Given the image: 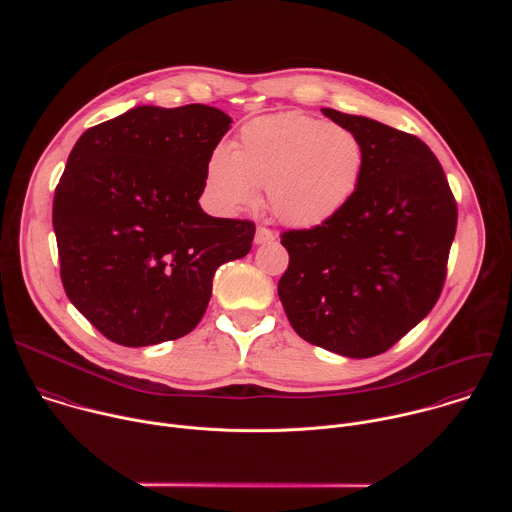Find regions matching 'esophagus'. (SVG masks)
<instances>
[{
    "label": "esophagus",
    "mask_w": 512,
    "mask_h": 512,
    "mask_svg": "<svg viewBox=\"0 0 512 512\" xmlns=\"http://www.w3.org/2000/svg\"><path fill=\"white\" fill-rule=\"evenodd\" d=\"M275 239V233L267 227H257V233H255V243L257 245H263V243H271Z\"/></svg>",
    "instance_id": "obj_1"
}]
</instances>
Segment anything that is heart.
Returning <instances> with one entry per match:
<instances>
[{
	"label": "heart",
	"mask_w": 512,
	"mask_h": 512,
	"mask_svg": "<svg viewBox=\"0 0 512 512\" xmlns=\"http://www.w3.org/2000/svg\"><path fill=\"white\" fill-rule=\"evenodd\" d=\"M364 143L350 127L304 113L247 123L229 148L208 162V188L223 210L251 206L265 186L271 210L287 225L316 227L356 194Z\"/></svg>",
	"instance_id": "1"
}]
</instances>
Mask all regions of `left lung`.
Wrapping results in <instances>:
<instances>
[{
    "mask_svg": "<svg viewBox=\"0 0 512 512\" xmlns=\"http://www.w3.org/2000/svg\"><path fill=\"white\" fill-rule=\"evenodd\" d=\"M322 113L358 133L364 172L330 221L281 233L289 265L277 294L304 340L369 358L399 342L440 298L458 204L417 135L336 109Z\"/></svg>",
    "mask_w": 512,
    "mask_h": 512,
    "instance_id": "8db88e82",
    "label": "left lung"
}]
</instances>
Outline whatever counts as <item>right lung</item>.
<instances>
[{"label": "right lung", "mask_w": 512, "mask_h": 512, "mask_svg": "<svg viewBox=\"0 0 512 512\" xmlns=\"http://www.w3.org/2000/svg\"><path fill=\"white\" fill-rule=\"evenodd\" d=\"M231 121L198 103L135 107L72 148L52 204L60 279L111 342L150 346L192 332L214 271L251 251L255 223L198 204Z\"/></svg>", "instance_id": "right-lung-1"}]
</instances>
